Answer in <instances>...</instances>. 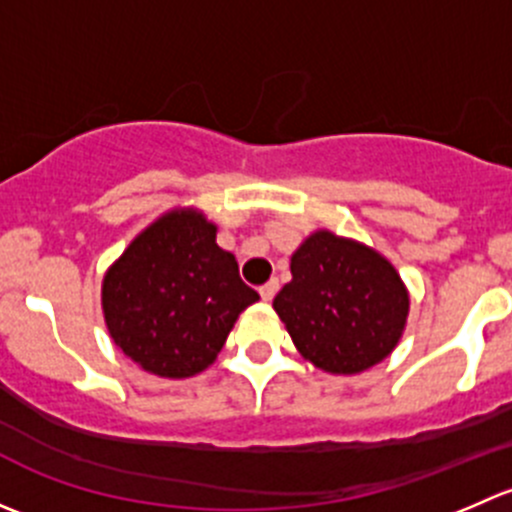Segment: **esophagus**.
<instances>
[{
  "mask_svg": "<svg viewBox=\"0 0 512 512\" xmlns=\"http://www.w3.org/2000/svg\"><path fill=\"white\" fill-rule=\"evenodd\" d=\"M277 289H280V282L270 280L267 285L260 287V297L265 299V302H272V299H275V294H277Z\"/></svg>",
  "mask_w": 512,
  "mask_h": 512,
  "instance_id": "1",
  "label": "esophagus"
}]
</instances>
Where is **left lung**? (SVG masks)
Returning <instances> with one entry per match:
<instances>
[{
	"mask_svg": "<svg viewBox=\"0 0 512 512\" xmlns=\"http://www.w3.org/2000/svg\"><path fill=\"white\" fill-rule=\"evenodd\" d=\"M272 307L304 359L359 374L399 344L409 294L379 252L322 230L292 255V282Z\"/></svg>",
	"mask_w": 512,
	"mask_h": 512,
	"instance_id": "1",
	"label": "left lung"
}]
</instances>
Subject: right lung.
Returning <instances> with one entry per match:
<instances>
[{
  "label": "right lung",
  "instance_id": "obj_1",
  "mask_svg": "<svg viewBox=\"0 0 512 512\" xmlns=\"http://www.w3.org/2000/svg\"><path fill=\"white\" fill-rule=\"evenodd\" d=\"M257 299L215 242V225L193 210L163 215L103 277V317L116 347L168 379L213 364L237 314Z\"/></svg>",
  "mask_w": 512,
  "mask_h": 512
}]
</instances>
